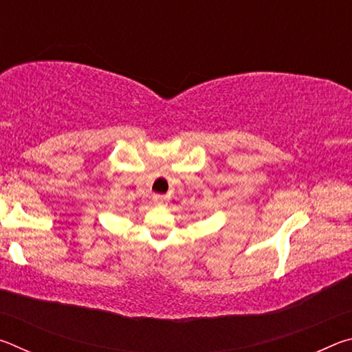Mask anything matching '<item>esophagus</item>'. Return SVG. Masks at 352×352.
Instances as JSON below:
<instances>
[{
	"label": "esophagus",
	"mask_w": 352,
	"mask_h": 352,
	"mask_svg": "<svg viewBox=\"0 0 352 352\" xmlns=\"http://www.w3.org/2000/svg\"><path fill=\"white\" fill-rule=\"evenodd\" d=\"M166 201H168V199H166V195H162V194H155L153 195V204L155 205H164Z\"/></svg>",
	"instance_id": "34e87169"
}]
</instances>
